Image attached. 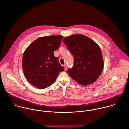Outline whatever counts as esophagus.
I'll return each mask as SVG.
<instances>
[{"mask_svg": "<svg viewBox=\"0 0 129 129\" xmlns=\"http://www.w3.org/2000/svg\"><path fill=\"white\" fill-rule=\"evenodd\" d=\"M63 67H64V70H65V71H66V70H67V69H68L67 65V64H64V65L63 66Z\"/></svg>", "mask_w": 129, "mask_h": 129, "instance_id": "34e87169", "label": "esophagus"}]
</instances>
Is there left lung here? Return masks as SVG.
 <instances>
[{
    "label": "left lung",
    "mask_w": 129,
    "mask_h": 129,
    "mask_svg": "<svg viewBox=\"0 0 129 129\" xmlns=\"http://www.w3.org/2000/svg\"><path fill=\"white\" fill-rule=\"evenodd\" d=\"M63 42L74 56V66L68 71L70 76L81 85L94 83L104 67L99 46L89 38L81 34L66 37Z\"/></svg>",
    "instance_id": "1"
}]
</instances>
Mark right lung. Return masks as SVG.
I'll list each match as a JSON object with an SVG mask.
<instances>
[{
  "instance_id": "obj_1",
  "label": "right lung",
  "mask_w": 129,
  "mask_h": 129,
  "mask_svg": "<svg viewBox=\"0 0 129 129\" xmlns=\"http://www.w3.org/2000/svg\"><path fill=\"white\" fill-rule=\"evenodd\" d=\"M62 38L60 35L40 37L24 53L22 67L25 76L39 89L51 86L59 72L64 70L54 54V51L58 49Z\"/></svg>"
}]
</instances>
